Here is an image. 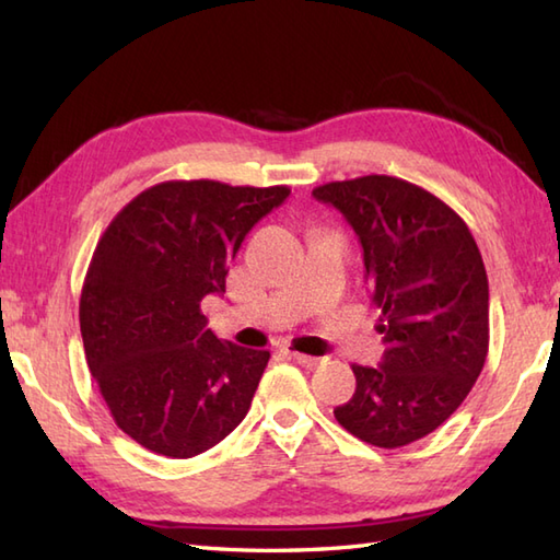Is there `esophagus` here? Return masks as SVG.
Instances as JSON below:
<instances>
[{
  "label": "esophagus",
  "instance_id": "1",
  "mask_svg": "<svg viewBox=\"0 0 560 560\" xmlns=\"http://www.w3.org/2000/svg\"><path fill=\"white\" fill-rule=\"evenodd\" d=\"M293 361L295 363H301L303 368H317V365H323V359H315V355H307V353H299V351H293Z\"/></svg>",
  "mask_w": 560,
  "mask_h": 560
}]
</instances>
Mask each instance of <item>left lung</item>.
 <instances>
[{
    "instance_id": "1",
    "label": "left lung",
    "mask_w": 560,
    "mask_h": 560,
    "mask_svg": "<svg viewBox=\"0 0 560 560\" xmlns=\"http://www.w3.org/2000/svg\"><path fill=\"white\" fill-rule=\"evenodd\" d=\"M313 197L359 235L387 347L377 368L351 365L355 392L335 416L363 443L409 445L457 411L489 353V277L477 241L443 199L399 177L327 183Z\"/></svg>"
}]
</instances>
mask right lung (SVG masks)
Segmentation results:
<instances>
[{"instance_id": "1", "label": "right lung", "mask_w": 560, "mask_h": 560, "mask_svg": "<svg viewBox=\"0 0 560 560\" xmlns=\"http://www.w3.org/2000/svg\"><path fill=\"white\" fill-rule=\"evenodd\" d=\"M287 185L168 180L137 195L101 235L79 325L117 428L156 455L207 452L245 419L269 351L221 341L201 299L225 293L229 261Z\"/></svg>"}]
</instances>
